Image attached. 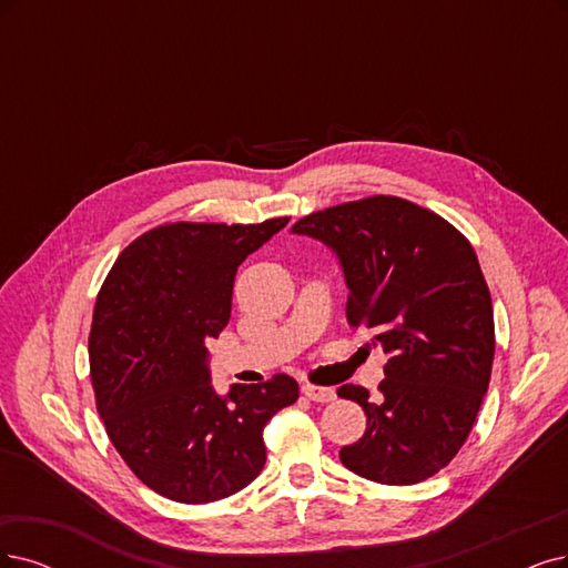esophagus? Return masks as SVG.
<instances>
[{
    "mask_svg": "<svg viewBox=\"0 0 568 568\" xmlns=\"http://www.w3.org/2000/svg\"><path fill=\"white\" fill-rule=\"evenodd\" d=\"M302 393L308 397V400H313V403H332L334 397H337V393H334V388L313 386V384H304V386H302Z\"/></svg>",
    "mask_w": 568,
    "mask_h": 568,
    "instance_id": "1",
    "label": "esophagus"
}]
</instances>
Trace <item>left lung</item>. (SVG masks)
Masks as SVG:
<instances>
[{
    "instance_id": "left-lung-1",
    "label": "left lung",
    "mask_w": 568,
    "mask_h": 568,
    "mask_svg": "<svg viewBox=\"0 0 568 568\" xmlns=\"http://www.w3.org/2000/svg\"><path fill=\"white\" fill-rule=\"evenodd\" d=\"M292 234L323 241L348 287L346 318L376 332L388 355L379 395L337 393L367 416L339 452L355 475L416 485L464 447L491 379L494 308L468 239L430 210L369 196L302 217Z\"/></svg>"
}]
</instances>
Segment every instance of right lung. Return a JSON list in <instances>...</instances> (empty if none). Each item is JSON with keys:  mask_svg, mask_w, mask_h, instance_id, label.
I'll return each mask as SVG.
<instances>
[{"mask_svg": "<svg viewBox=\"0 0 568 568\" xmlns=\"http://www.w3.org/2000/svg\"><path fill=\"white\" fill-rule=\"evenodd\" d=\"M287 222L156 226L100 287L89 337L95 405L125 466L165 498L213 503L247 487L264 468L268 418L300 397L287 374L217 395L205 348L229 323L239 266Z\"/></svg>", "mask_w": 568, "mask_h": 568, "instance_id": "obj_1", "label": "right lung"}]
</instances>
